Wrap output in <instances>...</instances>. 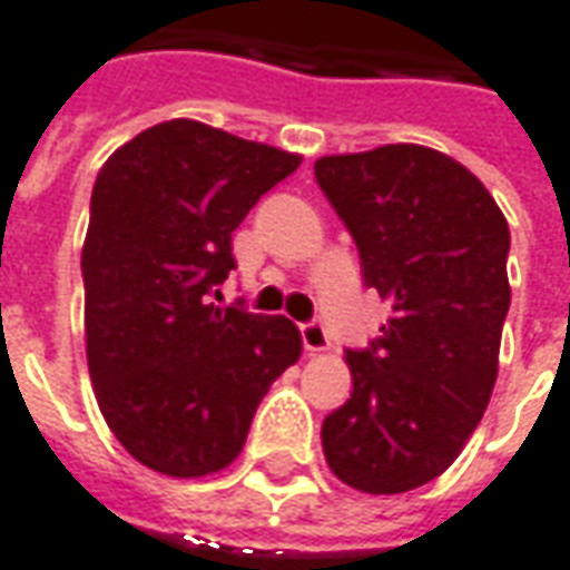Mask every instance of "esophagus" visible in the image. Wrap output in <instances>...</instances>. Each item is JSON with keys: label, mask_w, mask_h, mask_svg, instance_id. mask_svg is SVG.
<instances>
[{"label": "esophagus", "mask_w": 570, "mask_h": 570, "mask_svg": "<svg viewBox=\"0 0 570 570\" xmlns=\"http://www.w3.org/2000/svg\"><path fill=\"white\" fill-rule=\"evenodd\" d=\"M302 345L308 354H323L333 347V342H330V333L323 330V323H302Z\"/></svg>", "instance_id": "obj_1"}]
</instances>
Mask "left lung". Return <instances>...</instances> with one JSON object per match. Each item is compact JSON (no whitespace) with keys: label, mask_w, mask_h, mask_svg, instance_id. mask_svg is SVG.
<instances>
[{"label":"left lung","mask_w":570,"mask_h":570,"mask_svg":"<svg viewBox=\"0 0 570 570\" xmlns=\"http://www.w3.org/2000/svg\"><path fill=\"white\" fill-rule=\"evenodd\" d=\"M314 174L391 305L382 335L345 354L354 391L323 421V454L351 489L412 491L452 466L489 406L510 228L489 188L428 146L323 155Z\"/></svg>","instance_id":"obj_1"}]
</instances>
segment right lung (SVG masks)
Returning <instances> with one entry per match:
<instances>
[{"label":"right lung","instance_id":"obj_1","mask_svg":"<svg viewBox=\"0 0 570 570\" xmlns=\"http://www.w3.org/2000/svg\"><path fill=\"white\" fill-rule=\"evenodd\" d=\"M302 155L191 118L118 146L97 174L81 247L94 396L130 458L174 479L219 473L274 379L302 357L284 314L213 308L232 232Z\"/></svg>","mask_w":570,"mask_h":570}]
</instances>
